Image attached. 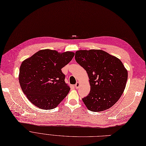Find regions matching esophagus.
Segmentation results:
<instances>
[{
  "label": "esophagus",
  "instance_id": "34e87169",
  "mask_svg": "<svg viewBox=\"0 0 146 146\" xmlns=\"http://www.w3.org/2000/svg\"><path fill=\"white\" fill-rule=\"evenodd\" d=\"M80 86V83L79 82H77L75 84V87L76 89H78V88H79Z\"/></svg>",
  "mask_w": 146,
  "mask_h": 146
}]
</instances>
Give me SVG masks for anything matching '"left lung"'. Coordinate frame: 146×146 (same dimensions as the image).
<instances>
[{
  "label": "left lung",
  "mask_w": 146,
  "mask_h": 146,
  "mask_svg": "<svg viewBox=\"0 0 146 146\" xmlns=\"http://www.w3.org/2000/svg\"><path fill=\"white\" fill-rule=\"evenodd\" d=\"M75 59L90 79V93L82 99L87 109L97 112L113 106L123 94L128 79L122 62L105 51L96 49L78 50Z\"/></svg>",
  "instance_id": "left-lung-1"
}]
</instances>
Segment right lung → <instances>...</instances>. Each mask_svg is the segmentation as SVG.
I'll return each mask as SVG.
<instances>
[{"mask_svg":"<svg viewBox=\"0 0 146 146\" xmlns=\"http://www.w3.org/2000/svg\"><path fill=\"white\" fill-rule=\"evenodd\" d=\"M75 53L40 50L24 60L19 68V82L27 99L44 110L56 108L68 94L70 87L65 82L62 68Z\"/></svg>","mask_w":146,"mask_h":146,"instance_id":"obj_1","label":"right lung"}]
</instances>
